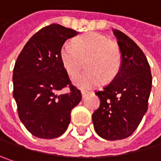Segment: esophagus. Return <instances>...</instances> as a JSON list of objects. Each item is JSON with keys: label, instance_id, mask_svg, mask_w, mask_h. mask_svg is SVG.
I'll return each instance as SVG.
<instances>
[{"label": "esophagus", "instance_id": "34e87169", "mask_svg": "<svg viewBox=\"0 0 161 161\" xmlns=\"http://www.w3.org/2000/svg\"><path fill=\"white\" fill-rule=\"evenodd\" d=\"M81 94H82V98L84 99V98H85V97H86V95L88 94V91H86V90H82V91H81Z\"/></svg>", "mask_w": 161, "mask_h": 161}]
</instances>
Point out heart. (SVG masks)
<instances>
[{"mask_svg":"<svg viewBox=\"0 0 161 161\" xmlns=\"http://www.w3.org/2000/svg\"><path fill=\"white\" fill-rule=\"evenodd\" d=\"M64 68L71 76L76 75L86 60V72L73 79L74 84L84 89L101 86L104 79L111 80L121 64L118 47L105 36L89 32L76 38L74 46L65 43L60 49Z\"/></svg>","mask_w":161,"mask_h":161,"instance_id":"heart-1","label":"heart"}]
</instances>
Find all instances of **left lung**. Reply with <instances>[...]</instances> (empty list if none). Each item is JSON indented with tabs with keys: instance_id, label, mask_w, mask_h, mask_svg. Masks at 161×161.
<instances>
[{
	"instance_id": "left-lung-1",
	"label": "left lung",
	"mask_w": 161,
	"mask_h": 161,
	"mask_svg": "<svg viewBox=\"0 0 161 161\" xmlns=\"http://www.w3.org/2000/svg\"><path fill=\"white\" fill-rule=\"evenodd\" d=\"M121 53V64L112 82L97 91L100 107L93 113L94 130L103 139L128 138L147 111L152 75L141 48L122 31L114 30Z\"/></svg>"
}]
</instances>
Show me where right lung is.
Masks as SVG:
<instances>
[{"instance_id": "obj_1", "label": "right lung", "mask_w": 161, "mask_h": 161, "mask_svg": "<svg viewBox=\"0 0 161 161\" xmlns=\"http://www.w3.org/2000/svg\"><path fill=\"white\" fill-rule=\"evenodd\" d=\"M77 33L58 24L47 26L28 41L16 59L13 96L19 119L33 136L54 139L62 135L72 109L80 103V90L71 84L60 58L65 41ZM67 85L68 93H56Z\"/></svg>"}]
</instances>
